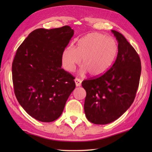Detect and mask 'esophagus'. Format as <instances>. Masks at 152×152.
<instances>
[{
  "label": "esophagus",
  "mask_w": 152,
  "mask_h": 152,
  "mask_svg": "<svg viewBox=\"0 0 152 152\" xmlns=\"http://www.w3.org/2000/svg\"><path fill=\"white\" fill-rule=\"evenodd\" d=\"M74 82H75L76 86H81V83H82L81 80H80L79 78H76L74 79Z\"/></svg>",
  "instance_id": "34e87169"
}]
</instances>
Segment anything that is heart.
Wrapping results in <instances>:
<instances>
[{"mask_svg": "<svg viewBox=\"0 0 152 152\" xmlns=\"http://www.w3.org/2000/svg\"><path fill=\"white\" fill-rule=\"evenodd\" d=\"M117 43L114 39L102 33L94 32L78 40L76 48L69 45L62 53V64L68 72H72L81 63L80 72H89L92 76H99L109 70L116 58Z\"/></svg>", "mask_w": 152, "mask_h": 152, "instance_id": "1", "label": "heart"}]
</instances>
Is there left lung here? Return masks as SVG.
I'll return each instance as SVG.
<instances>
[{
	"label": "left lung",
	"instance_id": "left-lung-1",
	"mask_svg": "<svg viewBox=\"0 0 152 152\" xmlns=\"http://www.w3.org/2000/svg\"><path fill=\"white\" fill-rule=\"evenodd\" d=\"M118 42L116 60L99 77L84 80L86 92L84 109L90 122L105 125L114 121L134 101L141 71L140 58L121 33L111 30Z\"/></svg>",
	"mask_w": 152,
	"mask_h": 152
}]
</instances>
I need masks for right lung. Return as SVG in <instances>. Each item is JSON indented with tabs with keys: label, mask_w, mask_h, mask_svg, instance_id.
Instances as JSON below:
<instances>
[{
	"label": "right lung",
	"mask_w": 152,
	"mask_h": 152,
	"mask_svg": "<svg viewBox=\"0 0 152 152\" xmlns=\"http://www.w3.org/2000/svg\"><path fill=\"white\" fill-rule=\"evenodd\" d=\"M74 35L66 25L35 29L17 49L12 65L18 102L30 116L42 122L60 117L76 84L74 76L61 68L64 50Z\"/></svg>",
	"instance_id": "obj_1"
}]
</instances>
